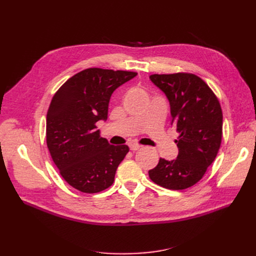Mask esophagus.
<instances>
[{
    "label": "esophagus",
    "mask_w": 256,
    "mask_h": 256,
    "mask_svg": "<svg viewBox=\"0 0 256 256\" xmlns=\"http://www.w3.org/2000/svg\"><path fill=\"white\" fill-rule=\"evenodd\" d=\"M141 147H142V146L139 145V144H130V150H132V152H136V150H140Z\"/></svg>",
    "instance_id": "1"
}]
</instances>
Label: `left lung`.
Listing matches in <instances>:
<instances>
[{"instance_id":"1","label":"left lung","mask_w":256,"mask_h":256,"mask_svg":"<svg viewBox=\"0 0 256 256\" xmlns=\"http://www.w3.org/2000/svg\"><path fill=\"white\" fill-rule=\"evenodd\" d=\"M152 82L170 102L171 126L180 134L178 156L148 171L150 180L169 190H184L204 178L216 158L222 141L223 115L216 94L204 80L190 72L152 74Z\"/></svg>"}]
</instances>
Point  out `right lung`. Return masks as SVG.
Masks as SVG:
<instances>
[{
  "label": "right lung",
  "mask_w": 256,
  "mask_h": 256,
  "mask_svg": "<svg viewBox=\"0 0 256 256\" xmlns=\"http://www.w3.org/2000/svg\"><path fill=\"white\" fill-rule=\"evenodd\" d=\"M137 72L92 67L70 78L54 94L46 114V145L61 176L83 193H98L114 182L128 145H111L96 130L106 120L116 88Z\"/></svg>",
  "instance_id": "right-lung-1"
}]
</instances>
